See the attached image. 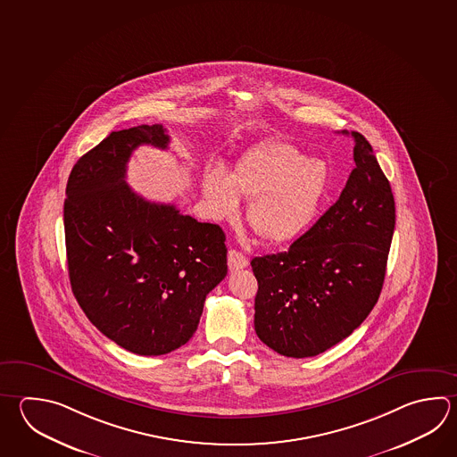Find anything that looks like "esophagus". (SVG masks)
<instances>
[{"instance_id": "esophagus-1", "label": "esophagus", "mask_w": 457, "mask_h": 457, "mask_svg": "<svg viewBox=\"0 0 457 457\" xmlns=\"http://www.w3.org/2000/svg\"><path fill=\"white\" fill-rule=\"evenodd\" d=\"M249 265V260L247 257L239 252V250L231 249L228 252V267L231 271H236V270H242V268H245Z\"/></svg>"}]
</instances>
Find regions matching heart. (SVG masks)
Returning a JSON list of instances; mask_svg holds the SVG:
<instances>
[{"label": "heart", "instance_id": "heart-1", "mask_svg": "<svg viewBox=\"0 0 457 457\" xmlns=\"http://www.w3.org/2000/svg\"><path fill=\"white\" fill-rule=\"evenodd\" d=\"M329 187L327 164L287 142L252 148L233 170H207L204 195L216 218L234 216L239 197L250 198L247 223L263 241L291 242L317 220Z\"/></svg>", "mask_w": 457, "mask_h": 457}]
</instances>
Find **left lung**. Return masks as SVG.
I'll list each match as a JSON object with an SVG mask.
<instances>
[{"label":"left lung","instance_id":"8db88e82","mask_svg":"<svg viewBox=\"0 0 457 457\" xmlns=\"http://www.w3.org/2000/svg\"><path fill=\"white\" fill-rule=\"evenodd\" d=\"M351 136L355 168L337 204L286 252L250 262L257 337L286 357H313L349 337L383 287L395 197L369 140Z\"/></svg>","mask_w":457,"mask_h":457}]
</instances>
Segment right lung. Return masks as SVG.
<instances>
[{"label":"right lung","mask_w":457,"mask_h":457,"mask_svg":"<svg viewBox=\"0 0 457 457\" xmlns=\"http://www.w3.org/2000/svg\"><path fill=\"white\" fill-rule=\"evenodd\" d=\"M163 126L112 132L80 156L66 186L71 287L87 319L129 353L163 355L194 337L207 294L228 273L226 236L130 189L138 145L168 148Z\"/></svg>","instance_id":"add662e5"}]
</instances>
